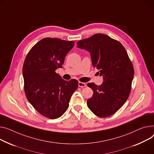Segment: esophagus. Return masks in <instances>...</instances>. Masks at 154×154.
Returning a JSON list of instances; mask_svg holds the SVG:
<instances>
[{
	"instance_id": "esophagus-1",
	"label": "esophagus",
	"mask_w": 154,
	"mask_h": 154,
	"mask_svg": "<svg viewBox=\"0 0 154 154\" xmlns=\"http://www.w3.org/2000/svg\"><path fill=\"white\" fill-rule=\"evenodd\" d=\"M79 87H86V84L84 82H79Z\"/></svg>"
}]
</instances>
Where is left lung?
<instances>
[{
	"mask_svg": "<svg viewBox=\"0 0 154 154\" xmlns=\"http://www.w3.org/2000/svg\"><path fill=\"white\" fill-rule=\"evenodd\" d=\"M77 45L90 53L92 65L99 70L104 80L100 86L88 84L94 94L87 100V106L100 118L113 115L129 97L134 74L125 48L118 41L101 33L80 40Z\"/></svg>",
	"mask_w": 154,
	"mask_h": 154,
	"instance_id": "obj_1",
	"label": "left lung"
}]
</instances>
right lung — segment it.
<instances>
[{"instance_id": "1", "label": "right lung", "mask_w": 154, "mask_h": 154, "mask_svg": "<svg viewBox=\"0 0 154 154\" xmlns=\"http://www.w3.org/2000/svg\"><path fill=\"white\" fill-rule=\"evenodd\" d=\"M74 46L73 41L46 38L31 49L25 58L23 77L26 97L35 109L48 118L62 116L78 88L77 80H64L55 72L62 67Z\"/></svg>"}]
</instances>
